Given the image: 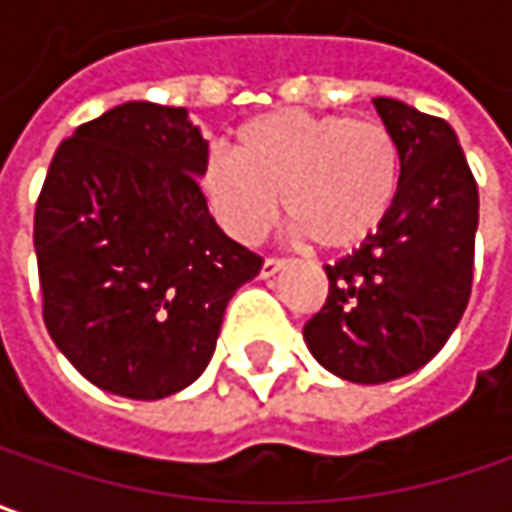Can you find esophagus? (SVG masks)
<instances>
[{
	"instance_id": "34e87169",
	"label": "esophagus",
	"mask_w": 512,
	"mask_h": 512,
	"mask_svg": "<svg viewBox=\"0 0 512 512\" xmlns=\"http://www.w3.org/2000/svg\"><path fill=\"white\" fill-rule=\"evenodd\" d=\"M286 260H281V257H266L263 260V266H260V278H272L275 272H281L284 269Z\"/></svg>"
}]
</instances>
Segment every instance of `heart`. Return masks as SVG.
<instances>
[{"mask_svg": "<svg viewBox=\"0 0 512 512\" xmlns=\"http://www.w3.org/2000/svg\"><path fill=\"white\" fill-rule=\"evenodd\" d=\"M400 144L379 121L278 109L237 133V156L211 153L199 185L217 223L240 243L272 226L278 194L301 237L350 249L382 226L400 196Z\"/></svg>", "mask_w": 512, "mask_h": 512, "instance_id": "obj_1", "label": "heart"}]
</instances>
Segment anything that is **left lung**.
<instances>
[{
  "mask_svg": "<svg viewBox=\"0 0 512 512\" xmlns=\"http://www.w3.org/2000/svg\"><path fill=\"white\" fill-rule=\"evenodd\" d=\"M400 144L403 179L388 220L327 269L324 307L304 324L310 353L347 382L379 385L423 368L472 292L478 185L455 130L394 98H374Z\"/></svg>",
  "mask_w": 512,
  "mask_h": 512,
  "instance_id": "obj_1",
  "label": "left lung"
}]
</instances>
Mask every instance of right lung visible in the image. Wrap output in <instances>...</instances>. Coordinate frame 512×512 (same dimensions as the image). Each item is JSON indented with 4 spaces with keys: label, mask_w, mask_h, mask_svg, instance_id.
<instances>
[{
    "label": "right lung",
    "mask_w": 512,
    "mask_h": 512,
    "mask_svg": "<svg viewBox=\"0 0 512 512\" xmlns=\"http://www.w3.org/2000/svg\"><path fill=\"white\" fill-rule=\"evenodd\" d=\"M208 141L182 106L130 101L54 153L34 211L43 321L92 385L162 400L211 362L237 286L263 257L199 188Z\"/></svg>",
    "instance_id": "right-lung-1"
}]
</instances>
